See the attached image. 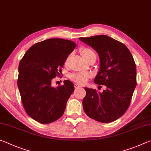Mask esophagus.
I'll return each instance as SVG.
<instances>
[{
	"mask_svg": "<svg viewBox=\"0 0 151 151\" xmlns=\"http://www.w3.org/2000/svg\"><path fill=\"white\" fill-rule=\"evenodd\" d=\"M81 87H82V86L78 85V84H75V88H81Z\"/></svg>",
	"mask_w": 151,
	"mask_h": 151,
	"instance_id": "obj_1",
	"label": "esophagus"
}]
</instances>
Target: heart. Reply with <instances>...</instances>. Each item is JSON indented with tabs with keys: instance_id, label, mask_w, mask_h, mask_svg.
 <instances>
[{
	"instance_id": "1",
	"label": "heart",
	"mask_w": 151,
	"mask_h": 151,
	"mask_svg": "<svg viewBox=\"0 0 151 151\" xmlns=\"http://www.w3.org/2000/svg\"><path fill=\"white\" fill-rule=\"evenodd\" d=\"M81 53L83 57L87 60L92 56L95 55L94 51L88 47H82L81 48ZM71 81L78 84H85L88 78L91 77L90 73H72L69 76Z\"/></svg>"
}]
</instances>
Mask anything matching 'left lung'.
<instances>
[{
  "label": "left lung",
  "mask_w": 151,
  "mask_h": 151,
  "mask_svg": "<svg viewBox=\"0 0 151 151\" xmlns=\"http://www.w3.org/2000/svg\"><path fill=\"white\" fill-rule=\"evenodd\" d=\"M79 40L98 52L101 66L94 82L106 87L103 93L85 88L84 111L96 121L107 123L116 121L127 111L136 87L134 58L123 43L106 35L81 37Z\"/></svg>",
  "instance_id": "left-lung-1"
}]
</instances>
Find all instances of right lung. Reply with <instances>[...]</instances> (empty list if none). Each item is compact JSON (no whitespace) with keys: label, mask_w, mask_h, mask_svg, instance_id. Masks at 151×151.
<instances>
[{"label":"right lung","mask_w":151,"mask_h":151,"mask_svg":"<svg viewBox=\"0 0 151 151\" xmlns=\"http://www.w3.org/2000/svg\"><path fill=\"white\" fill-rule=\"evenodd\" d=\"M76 45L69 40L49 39L33 45L20 61L17 85L28 115L42 124L63 116L66 102L75 90L72 82L51 86Z\"/></svg>","instance_id":"1"}]
</instances>
